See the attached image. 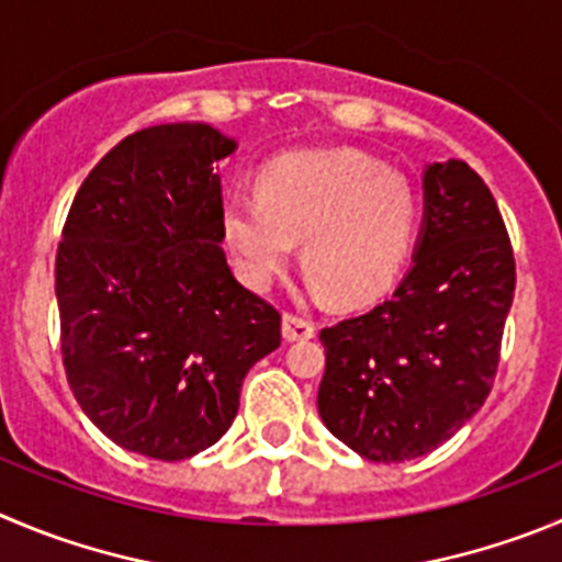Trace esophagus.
<instances>
[{
  "label": "esophagus",
  "instance_id": "1",
  "mask_svg": "<svg viewBox=\"0 0 562 562\" xmlns=\"http://www.w3.org/2000/svg\"><path fill=\"white\" fill-rule=\"evenodd\" d=\"M282 335L285 340H311L316 335V324L299 313H285L282 316Z\"/></svg>",
  "mask_w": 562,
  "mask_h": 562
}]
</instances>
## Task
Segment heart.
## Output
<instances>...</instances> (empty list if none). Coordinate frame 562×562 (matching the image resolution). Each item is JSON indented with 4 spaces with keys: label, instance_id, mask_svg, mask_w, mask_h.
Instances as JSON below:
<instances>
[{
    "label": "heart",
    "instance_id": "b5f03b06",
    "mask_svg": "<svg viewBox=\"0 0 562 562\" xmlns=\"http://www.w3.org/2000/svg\"><path fill=\"white\" fill-rule=\"evenodd\" d=\"M222 227L240 277L269 288L293 260L338 305H366L405 269L418 199L400 171L363 149H307L271 160L257 193L229 191Z\"/></svg>",
    "mask_w": 562,
    "mask_h": 562
}]
</instances>
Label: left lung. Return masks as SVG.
Wrapping results in <instances>:
<instances>
[{"instance_id": "8db88e82", "label": "left lung", "mask_w": 562, "mask_h": 562, "mask_svg": "<svg viewBox=\"0 0 562 562\" xmlns=\"http://www.w3.org/2000/svg\"><path fill=\"white\" fill-rule=\"evenodd\" d=\"M424 233L393 296L322 329L318 413L374 463L452 438L494 387L516 257L491 188L463 160L424 175Z\"/></svg>"}]
</instances>
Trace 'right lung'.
<instances>
[{
	"label": "right lung",
	"mask_w": 562,
	"mask_h": 562,
	"mask_svg": "<svg viewBox=\"0 0 562 562\" xmlns=\"http://www.w3.org/2000/svg\"><path fill=\"white\" fill-rule=\"evenodd\" d=\"M233 149L207 124L127 135L86 177L57 244L71 393L113 443L166 463L227 432L246 371L282 340L280 311L218 246L213 162Z\"/></svg>",
	"instance_id": "obj_1"
}]
</instances>
